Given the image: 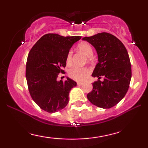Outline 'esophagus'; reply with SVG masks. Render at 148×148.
<instances>
[{
    "instance_id": "obj_1",
    "label": "esophagus",
    "mask_w": 148,
    "mask_h": 148,
    "mask_svg": "<svg viewBox=\"0 0 148 148\" xmlns=\"http://www.w3.org/2000/svg\"><path fill=\"white\" fill-rule=\"evenodd\" d=\"M84 83H82V82H78L77 83V85H78V86H83V85H84Z\"/></svg>"
}]
</instances>
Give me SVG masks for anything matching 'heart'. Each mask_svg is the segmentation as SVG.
I'll return each instance as SVG.
<instances>
[{
	"mask_svg": "<svg viewBox=\"0 0 148 148\" xmlns=\"http://www.w3.org/2000/svg\"><path fill=\"white\" fill-rule=\"evenodd\" d=\"M78 49L81 52H82L87 58H91L93 55V49L90 45L86 42L81 43L78 47ZM72 51H69L66 58V63L67 64H72ZM90 72V69L88 67H74L69 70V74L70 77L74 80L78 81H84Z\"/></svg>",
	"mask_w": 148,
	"mask_h": 148,
	"instance_id": "b5f03b06",
	"label": "heart"
}]
</instances>
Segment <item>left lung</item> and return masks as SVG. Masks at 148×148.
<instances>
[{
  "mask_svg": "<svg viewBox=\"0 0 148 148\" xmlns=\"http://www.w3.org/2000/svg\"><path fill=\"white\" fill-rule=\"evenodd\" d=\"M82 40L92 45L98 56V63L92 76L99 80L92 84L88 99L99 108H111L123 99L130 87L132 68L128 52L119 39L108 33ZM101 76L103 82L99 80Z\"/></svg>",
  "mask_w": 148,
  "mask_h": 148,
  "instance_id": "left-lung-1",
  "label": "left lung"
}]
</instances>
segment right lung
<instances>
[{"instance_id": "add662e5", "label": "right lung", "mask_w": 148, "mask_h": 148, "mask_svg": "<svg viewBox=\"0 0 148 148\" xmlns=\"http://www.w3.org/2000/svg\"><path fill=\"white\" fill-rule=\"evenodd\" d=\"M81 36L63 37L49 33L37 41L28 53L25 77L33 101L44 111L55 113L69 102V94L76 83L67 77L64 81L57 78L66 66L69 49Z\"/></svg>"}]
</instances>
